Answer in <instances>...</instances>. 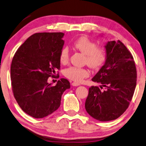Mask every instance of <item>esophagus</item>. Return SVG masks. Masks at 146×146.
I'll use <instances>...</instances> for the list:
<instances>
[{
	"instance_id": "1",
	"label": "esophagus",
	"mask_w": 146,
	"mask_h": 146,
	"mask_svg": "<svg viewBox=\"0 0 146 146\" xmlns=\"http://www.w3.org/2000/svg\"><path fill=\"white\" fill-rule=\"evenodd\" d=\"M72 86H80V84H79L78 83H77V82H73L72 83Z\"/></svg>"
}]
</instances>
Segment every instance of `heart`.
<instances>
[{
    "mask_svg": "<svg viewBox=\"0 0 146 146\" xmlns=\"http://www.w3.org/2000/svg\"><path fill=\"white\" fill-rule=\"evenodd\" d=\"M74 47L86 55V63L92 68H98L105 62L107 54L103 47H98L94 41L87 37H81L74 43ZM70 51L68 47H64L61 50L59 55L60 62L66 64L69 60ZM66 77L76 82H80L83 79L88 77L89 71L86 68L71 67L64 70Z\"/></svg>",
    "mask_w": 146,
    "mask_h": 146,
    "instance_id": "heart-1",
    "label": "heart"
}]
</instances>
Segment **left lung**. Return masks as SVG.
Returning <instances> with one entry per match:
<instances>
[{
  "label": "left lung",
  "instance_id": "8db88e82",
  "mask_svg": "<svg viewBox=\"0 0 146 146\" xmlns=\"http://www.w3.org/2000/svg\"><path fill=\"white\" fill-rule=\"evenodd\" d=\"M105 62L92 80L100 83L89 89L85 108L100 121L115 120L128 108L137 84V70L133 57L119 40L108 41L105 45Z\"/></svg>",
  "mask_w": 146,
  "mask_h": 146
}]
</instances>
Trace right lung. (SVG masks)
I'll return each mask as SVG.
<instances>
[{
  "instance_id": "add662e5",
  "label": "right lung",
  "mask_w": 146,
  "mask_h": 146,
  "mask_svg": "<svg viewBox=\"0 0 146 146\" xmlns=\"http://www.w3.org/2000/svg\"><path fill=\"white\" fill-rule=\"evenodd\" d=\"M62 33H36L18 49L11 66V80L16 100L23 112L43 118L57 110L61 97L70 88L61 78L55 86L48 82L60 69L59 55L64 44Z\"/></svg>"
}]
</instances>
